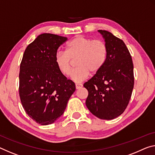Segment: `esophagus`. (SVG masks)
I'll use <instances>...</instances> for the list:
<instances>
[{"mask_svg":"<svg viewBox=\"0 0 155 155\" xmlns=\"http://www.w3.org/2000/svg\"><path fill=\"white\" fill-rule=\"evenodd\" d=\"M83 87L82 84H76V89L77 90H79Z\"/></svg>","mask_w":155,"mask_h":155,"instance_id":"esophagus-1","label":"esophagus"}]
</instances>
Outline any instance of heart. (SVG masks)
Segmentation results:
<instances>
[{"label":"heart","instance_id":"obj_1","mask_svg":"<svg viewBox=\"0 0 155 155\" xmlns=\"http://www.w3.org/2000/svg\"><path fill=\"white\" fill-rule=\"evenodd\" d=\"M107 49L104 41L92 40L83 36H77L66 46V51H58L54 61L58 70L63 75H68L71 70L72 58L78 57L77 68L70 74V78L75 83H81L90 75L96 73L104 65Z\"/></svg>","mask_w":155,"mask_h":155}]
</instances>
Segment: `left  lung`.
<instances>
[{
  "label": "left lung",
  "instance_id": "1",
  "mask_svg": "<svg viewBox=\"0 0 155 155\" xmlns=\"http://www.w3.org/2000/svg\"><path fill=\"white\" fill-rule=\"evenodd\" d=\"M107 46L102 68L83 84L88 91L85 104L101 119L111 120L127 107L134 87L133 63L126 44L106 30H98Z\"/></svg>",
  "mask_w": 155,
  "mask_h": 155
}]
</instances>
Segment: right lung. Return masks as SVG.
<instances>
[{"instance_id":"right-lung-1","label":"right lung","mask_w":155,"mask_h":155,"mask_svg":"<svg viewBox=\"0 0 155 155\" xmlns=\"http://www.w3.org/2000/svg\"><path fill=\"white\" fill-rule=\"evenodd\" d=\"M68 38L42 34L27 47L19 73V95L25 111L36 123L46 126L64 113L68 100L76 90L56 65L60 45Z\"/></svg>"}]
</instances>
